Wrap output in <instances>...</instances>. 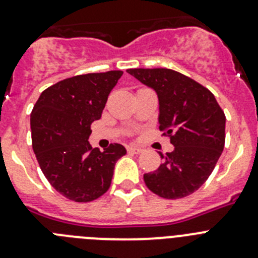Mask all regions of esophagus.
<instances>
[{"label":"esophagus","instance_id":"obj_1","mask_svg":"<svg viewBox=\"0 0 258 258\" xmlns=\"http://www.w3.org/2000/svg\"><path fill=\"white\" fill-rule=\"evenodd\" d=\"M127 151L129 152H133V154H141V152L143 151L141 147H137V146H131L129 149H127Z\"/></svg>","mask_w":258,"mask_h":258}]
</instances>
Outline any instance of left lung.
<instances>
[{"label": "left lung", "mask_w": 258, "mask_h": 258, "mask_svg": "<svg viewBox=\"0 0 258 258\" xmlns=\"http://www.w3.org/2000/svg\"><path fill=\"white\" fill-rule=\"evenodd\" d=\"M157 93L159 129L169 137L172 152L143 175L146 186L164 199H181L208 179L225 146L226 117L214 95L195 80L169 68L127 70Z\"/></svg>", "instance_id": "left-lung-1"}]
</instances>
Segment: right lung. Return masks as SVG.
<instances>
[{"label": "right lung", "mask_w": 258, "mask_h": 258, "mask_svg": "<svg viewBox=\"0 0 258 258\" xmlns=\"http://www.w3.org/2000/svg\"><path fill=\"white\" fill-rule=\"evenodd\" d=\"M122 71L77 75L41 93L31 113L32 147L52 187L70 200L88 203L111 186L116 161L126 154L113 143L101 152L89 143Z\"/></svg>", "instance_id": "1"}]
</instances>
